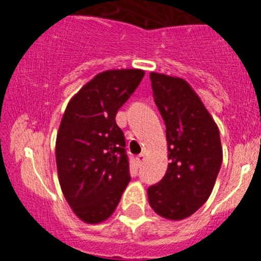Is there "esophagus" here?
<instances>
[{
  "instance_id": "34e87169",
  "label": "esophagus",
  "mask_w": 261,
  "mask_h": 261,
  "mask_svg": "<svg viewBox=\"0 0 261 261\" xmlns=\"http://www.w3.org/2000/svg\"><path fill=\"white\" fill-rule=\"evenodd\" d=\"M144 159H145V154L141 153L140 155L136 156V163H137L138 166H141L142 163H144Z\"/></svg>"
}]
</instances>
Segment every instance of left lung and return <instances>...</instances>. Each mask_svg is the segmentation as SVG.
<instances>
[{
	"mask_svg": "<svg viewBox=\"0 0 261 261\" xmlns=\"http://www.w3.org/2000/svg\"><path fill=\"white\" fill-rule=\"evenodd\" d=\"M154 102L166 124L167 171L147 188L149 204L167 220H184L209 199L222 163L220 130L186 81L150 73Z\"/></svg>",
	"mask_w": 261,
	"mask_h": 261,
	"instance_id": "8db88e82",
	"label": "left lung"
}]
</instances>
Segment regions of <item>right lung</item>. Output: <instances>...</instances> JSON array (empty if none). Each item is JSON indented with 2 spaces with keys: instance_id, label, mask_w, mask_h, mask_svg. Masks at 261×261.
I'll use <instances>...</instances> for the list:
<instances>
[{
  "instance_id": "add662e5",
  "label": "right lung",
  "mask_w": 261,
  "mask_h": 261,
  "mask_svg": "<svg viewBox=\"0 0 261 261\" xmlns=\"http://www.w3.org/2000/svg\"><path fill=\"white\" fill-rule=\"evenodd\" d=\"M144 74L140 69L99 73L70 99L62 116L56 140L60 186L86 223L107 220L130 180L125 138L115 117Z\"/></svg>"
}]
</instances>
